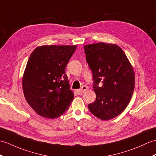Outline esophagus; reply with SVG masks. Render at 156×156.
I'll list each match as a JSON object with an SVG mask.
<instances>
[{"instance_id":"obj_1","label":"esophagus","mask_w":156,"mask_h":156,"mask_svg":"<svg viewBox=\"0 0 156 156\" xmlns=\"http://www.w3.org/2000/svg\"><path fill=\"white\" fill-rule=\"evenodd\" d=\"M88 89V86H82L81 89H79V90H76V92L78 94H82L83 93H84L86 90H87Z\"/></svg>"}]
</instances>
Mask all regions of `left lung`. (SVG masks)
Masks as SVG:
<instances>
[{
  "mask_svg": "<svg viewBox=\"0 0 156 156\" xmlns=\"http://www.w3.org/2000/svg\"><path fill=\"white\" fill-rule=\"evenodd\" d=\"M84 49L96 95L88 108L100 119H111L126 109L132 98L135 86L133 67L117 44L99 42L85 45ZM99 83L103 84L101 87Z\"/></svg>",
  "mask_w": 156,
  "mask_h": 156,
  "instance_id": "left-lung-1",
  "label": "left lung"
}]
</instances>
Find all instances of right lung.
Returning a JSON list of instances; mask_svg holds the SVG:
<instances>
[{
    "mask_svg": "<svg viewBox=\"0 0 156 156\" xmlns=\"http://www.w3.org/2000/svg\"><path fill=\"white\" fill-rule=\"evenodd\" d=\"M77 46H38L32 52L23 77L28 104L41 116L53 119L66 112L74 98L65 68Z\"/></svg>",
    "mask_w": 156,
    "mask_h": 156,
    "instance_id": "obj_1",
    "label": "right lung"
}]
</instances>
